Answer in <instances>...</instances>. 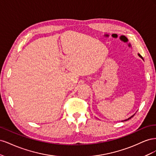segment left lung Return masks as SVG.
<instances>
[{
  "instance_id": "obj_1",
  "label": "left lung",
  "mask_w": 156,
  "mask_h": 156,
  "mask_svg": "<svg viewBox=\"0 0 156 156\" xmlns=\"http://www.w3.org/2000/svg\"><path fill=\"white\" fill-rule=\"evenodd\" d=\"M138 55H139V56H140V58H142V59H143V56H141V55H140V54H139V53H138ZM134 115H133V116H131V117H129V119H126V120H124V121H127V120H129V119H131V118H132V117H133V116H134Z\"/></svg>"
}]
</instances>
